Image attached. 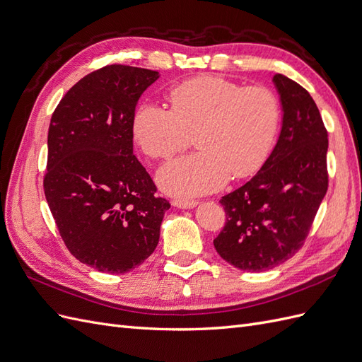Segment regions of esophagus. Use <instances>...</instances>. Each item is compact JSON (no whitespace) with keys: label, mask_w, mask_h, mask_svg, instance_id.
Returning a JSON list of instances; mask_svg holds the SVG:
<instances>
[{"label":"esophagus","mask_w":362,"mask_h":362,"mask_svg":"<svg viewBox=\"0 0 362 362\" xmlns=\"http://www.w3.org/2000/svg\"><path fill=\"white\" fill-rule=\"evenodd\" d=\"M172 205L177 206V208H182V210H189V208H194L198 205L196 201H187V199H173Z\"/></svg>","instance_id":"1"}]
</instances>
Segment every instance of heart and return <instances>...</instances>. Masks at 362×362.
I'll return each instance as SVG.
<instances>
[{"label":"heart","mask_w":362,"mask_h":362,"mask_svg":"<svg viewBox=\"0 0 362 362\" xmlns=\"http://www.w3.org/2000/svg\"><path fill=\"white\" fill-rule=\"evenodd\" d=\"M170 108L141 104L134 115V139L152 158H170L190 145L198 152L168 163L157 173L170 194L199 196L221 189L229 177L255 173L275 141L281 107L267 87H242L213 75L175 86Z\"/></svg>","instance_id":"heart-1"}]
</instances>
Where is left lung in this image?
<instances>
[{
  "mask_svg": "<svg viewBox=\"0 0 362 362\" xmlns=\"http://www.w3.org/2000/svg\"><path fill=\"white\" fill-rule=\"evenodd\" d=\"M273 84L282 108L278 141L255 177L221 199L226 223L214 238L217 254L245 272L291 258L327 190V133L319 108L288 76L276 74Z\"/></svg>",
  "mask_w": 362,
  "mask_h": 362,
  "instance_id": "1",
  "label": "left lung"
}]
</instances>
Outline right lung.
<instances>
[{
	"instance_id": "right-lung-1",
	"label": "right lung",
	"mask_w": 362,
	"mask_h": 362,
	"mask_svg": "<svg viewBox=\"0 0 362 362\" xmlns=\"http://www.w3.org/2000/svg\"><path fill=\"white\" fill-rule=\"evenodd\" d=\"M158 76L110 64L72 86L51 117L45 198L71 254L98 272L140 266L170 208L133 154L136 105Z\"/></svg>"
}]
</instances>
